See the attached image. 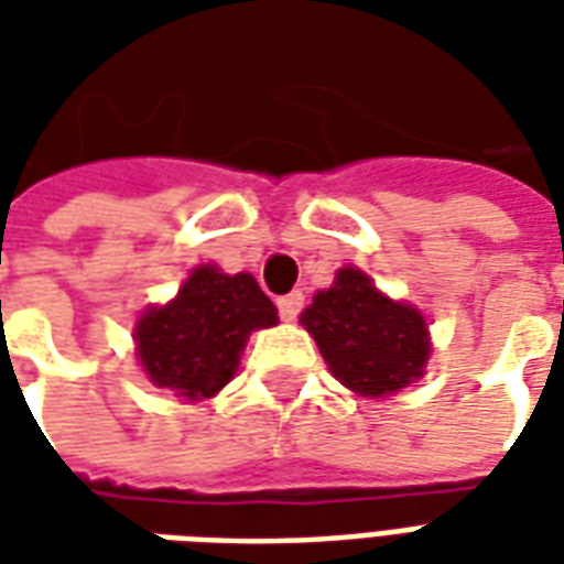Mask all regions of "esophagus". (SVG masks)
Listing matches in <instances>:
<instances>
[{
  "mask_svg": "<svg viewBox=\"0 0 564 564\" xmlns=\"http://www.w3.org/2000/svg\"><path fill=\"white\" fill-rule=\"evenodd\" d=\"M302 305H305V295L299 293V290H293V293H286V295H281V299H278V311H281L283 319L299 317Z\"/></svg>",
  "mask_w": 564,
  "mask_h": 564,
  "instance_id": "34e87169",
  "label": "esophagus"
}]
</instances>
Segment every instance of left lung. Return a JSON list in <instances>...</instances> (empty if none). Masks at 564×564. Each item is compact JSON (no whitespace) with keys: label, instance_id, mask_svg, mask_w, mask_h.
I'll return each instance as SVG.
<instances>
[{"label":"left lung","instance_id":"1","mask_svg":"<svg viewBox=\"0 0 564 564\" xmlns=\"http://www.w3.org/2000/svg\"><path fill=\"white\" fill-rule=\"evenodd\" d=\"M302 326L314 335L332 375L366 399H387L423 378L432 354L423 314L387 299L354 265L314 295Z\"/></svg>","mask_w":564,"mask_h":564}]
</instances>
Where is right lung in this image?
Returning <instances> with one entry per match:
<instances>
[{
	"instance_id": "right-lung-1",
	"label": "right lung",
	"mask_w": 564,
	"mask_h": 564,
	"mask_svg": "<svg viewBox=\"0 0 564 564\" xmlns=\"http://www.w3.org/2000/svg\"><path fill=\"white\" fill-rule=\"evenodd\" d=\"M269 326H278V307L253 274L198 265L169 305L141 314L135 354L153 387L202 402L235 378L250 332Z\"/></svg>"
}]
</instances>
